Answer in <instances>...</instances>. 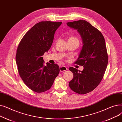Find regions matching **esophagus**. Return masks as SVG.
Segmentation results:
<instances>
[{
    "label": "esophagus",
    "mask_w": 122,
    "mask_h": 122,
    "mask_svg": "<svg viewBox=\"0 0 122 122\" xmlns=\"http://www.w3.org/2000/svg\"><path fill=\"white\" fill-rule=\"evenodd\" d=\"M67 68L65 66H61L60 67V72H64L65 71H66V70H67Z\"/></svg>",
    "instance_id": "1"
}]
</instances>
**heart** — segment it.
<instances>
[{
  "label": "heart",
  "instance_id": "obj_1",
  "mask_svg": "<svg viewBox=\"0 0 122 122\" xmlns=\"http://www.w3.org/2000/svg\"><path fill=\"white\" fill-rule=\"evenodd\" d=\"M69 40H76V41H78L77 38L75 36H71Z\"/></svg>",
  "mask_w": 122,
  "mask_h": 122
}]
</instances>
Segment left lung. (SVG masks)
Returning a JSON list of instances; mask_svg holds the SVG:
<instances>
[{
    "mask_svg": "<svg viewBox=\"0 0 122 122\" xmlns=\"http://www.w3.org/2000/svg\"><path fill=\"white\" fill-rule=\"evenodd\" d=\"M68 26L77 30L83 46L75 64L84 66L82 71L73 67L69 86L74 92L84 94L92 91L100 84L106 71L108 57L104 37L101 32L85 20L68 22Z\"/></svg>",
    "mask_w": 122,
    "mask_h": 122,
    "instance_id": "1",
    "label": "left lung"
}]
</instances>
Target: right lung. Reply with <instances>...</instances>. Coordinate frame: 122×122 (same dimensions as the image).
I'll return each mask as SVG.
<instances>
[{
	"mask_svg": "<svg viewBox=\"0 0 122 122\" xmlns=\"http://www.w3.org/2000/svg\"><path fill=\"white\" fill-rule=\"evenodd\" d=\"M61 24L38 23L27 31L19 44L16 61L19 75L25 85L36 92L48 90L59 73L57 64L47 62L44 65L42 56L50 48L55 31Z\"/></svg>",
	"mask_w": 122,
	"mask_h": 122,
	"instance_id": "obj_1",
	"label": "right lung"
}]
</instances>
